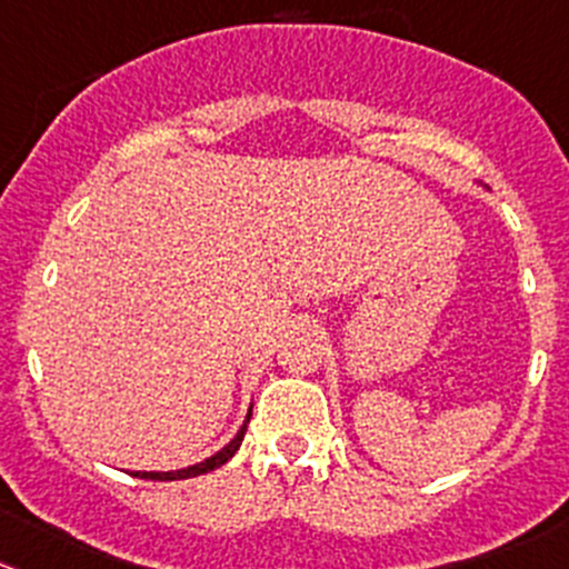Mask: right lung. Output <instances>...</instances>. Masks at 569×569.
Returning <instances> with one entry per match:
<instances>
[{"instance_id":"1","label":"right lung","mask_w":569,"mask_h":569,"mask_svg":"<svg viewBox=\"0 0 569 569\" xmlns=\"http://www.w3.org/2000/svg\"><path fill=\"white\" fill-rule=\"evenodd\" d=\"M248 419H251V413L246 416V425H242L240 430H237V436L231 438L229 443H226L223 450L214 452V456L207 458V461H200V463H194V467H187V469H176V472H133V478H148V480H183V478H198V475H207V472H212V469L223 467V463L229 461V458L234 456L237 450H240L242 436H246Z\"/></svg>"}]
</instances>
